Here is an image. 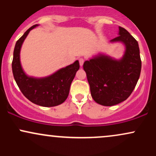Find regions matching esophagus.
<instances>
[{
  "label": "esophagus",
  "mask_w": 156,
  "mask_h": 156,
  "mask_svg": "<svg viewBox=\"0 0 156 156\" xmlns=\"http://www.w3.org/2000/svg\"><path fill=\"white\" fill-rule=\"evenodd\" d=\"M83 62H84V58H79V64H80V67H82V66H83Z\"/></svg>",
  "instance_id": "34e87169"
}]
</instances>
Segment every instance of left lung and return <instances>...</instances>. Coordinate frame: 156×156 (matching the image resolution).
Returning a JSON list of instances; mask_svg holds the SVG:
<instances>
[{
    "label": "left lung",
    "mask_w": 156,
    "mask_h": 156,
    "mask_svg": "<svg viewBox=\"0 0 156 156\" xmlns=\"http://www.w3.org/2000/svg\"><path fill=\"white\" fill-rule=\"evenodd\" d=\"M110 42L124 44L120 59L99 53L83 64L92 98L105 106L120 103L130 95L141 68L139 44L127 30L119 27V36Z\"/></svg>",
    "instance_id": "left-lung-1"
}]
</instances>
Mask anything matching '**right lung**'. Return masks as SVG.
Masks as SVG:
<instances>
[{
  "instance_id": "add662e5",
  "label": "right lung",
  "mask_w": 156,
  "mask_h": 156,
  "mask_svg": "<svg viewBox=\"0 0 156 156\" xmlns=\"http://www.w3.org/2000/svg\"><path fill=\"white\" fill-rule=\"evenodd\" d=\"M38 26L36 24L28 28L16 42L12 64V73L16 83L27 99L41 106H56L64 103L67 98L71 83L79 69V62L77 60L70 65L44 78L27 76L21 66L20 49L30 31Z\"/></svg>"
}]
</instances>
